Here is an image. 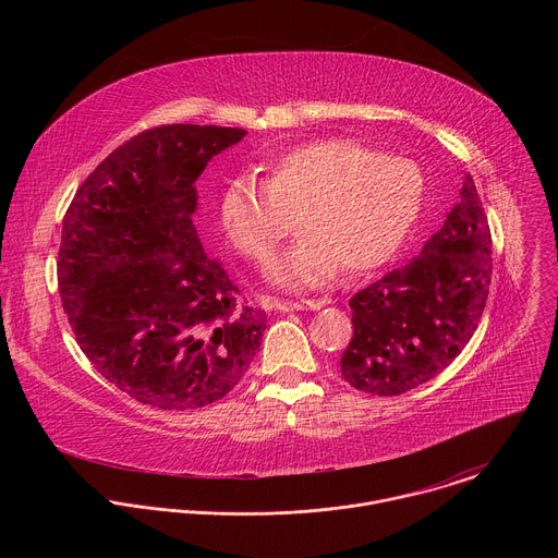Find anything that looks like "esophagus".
<instances>
[{"instance_id":"esophagus-1","label":"esophagus","mask_w":558,"mask_h":558,"mask_svg":"<svg viewBox=\"0 0 558 558\" xmlns=\"http://www.w3.org/2000/svg\"><path fill=\"white\" fill-rule=\"evenodd\" d=\"M327 306V300H298V302H278L276 308L289 313V311H320Z\"/></svg>"}]
</instances>
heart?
Returning a JSON list of instances; mask_svg holds the SVG:
<instances>
[{
    "label": "heart",
    "instance_id": "1",
    "mask_svg": "<svg viewBox=\"0 0 558 558\" xmlns=\"http://www.w3.org/2000/svg\"><path fill=\"white\" fill-rule=\"evenodd\" d=\"M424 201V177L407 156L375 154L351 138H315L269 166L265 185L241 179L220 196V222L231 245L269 263L282 238L300 241L274 267L289 289L317 287L336 276L371 271L395 256Z\"/></svg>",
    "mask_w": 558,
    "mask_h": 558
}]
</instances>
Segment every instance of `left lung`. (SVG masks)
<instances>
[{
  "label": "left lung",
  "mask_w": 558,
  "mask_h": 558,
  "mask_svg": "<svg viewBox=\"0 0 558 558\" xmlns=\"http://www.w3.org/2000/svg\"><path fill=\"white\" fill-rule=\"evenodd\" d=\"M493 238L470 174L422 254L357 291L342 377L357 390L402 395L439 375L470 342L488 300Z\"/></svg>",
  "instance_id": "obj_1"
}]
</instances>
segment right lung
Masks as SVG:
<instances>
[{
  "mask_svg": "<svg viewBox=\"0 0 558 558\" xmlns=\"http://www.w3.org/2000/svg\"><path fill=\"white\" fill-rule=\"evenodd\" d=\"M241 128L174 123L119 145L76 190L61 229L59 293L78 347L141 404L190 411L225 397L267 317L207 258L196 181Z\"/></svg>",
  "mask_w": 558,
  "mask_h": 558,
  "instance_id": "obj_1",
  "label": "right lung"
}]
</instances>
